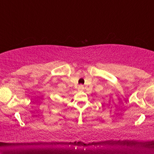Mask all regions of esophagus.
Segmentation results:
<instances>
[{"label": "esophagus", "mask_w": 154, "mask_h": 154, "mask_svg": "<svg viewBox=\"0 0 154 154\" xmlns=\"http://www.w3.org/2000/svg\"><path fill=\"white\" fill-rule=\"evenodd\" d=\"M78 89H79V90L83 89V85H79L78 86Z\"/></svg>", "instance_id": "esophagus-1"}]
</instances>
